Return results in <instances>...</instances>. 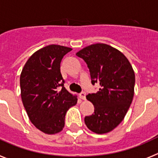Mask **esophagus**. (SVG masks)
<instances>
[{"label": "esophagus", "mask_w": 158, "mask_h": 158, "mask_svg": "<svg viewBox=\"0 0 158 158\" xmlns=\"http://www.w3.org/2000/svg\"><path fill=\"white\" fill-rule=\"evenodd\" d=\"M85 95H86V93H85V91H82V92H81L80 93V98H81V99L85 100Z\"/></svg>", "instance_id": "1"}]
</instances>
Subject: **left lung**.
Listing matches in <instances>:
<instances>
[{
  "instance_id": "1",
  "label": "left lung",
  "mask_w": 158,
  "mask_h": 158,
  "mask_svg": "<svg viewBox=\"0 0 158 158\" xmlns=\"http://www.w3.org/2000/svg\"><path fill=\"white\" fill-rule=\"evenodd\" d=\"M77 56L87 64L92 85H100L97 93L86 96L94 106V112L85 117V123L95 133H107L123 121L132 102V67L123 53L107 44H92Z\"/></svg>"
}]
</instances>
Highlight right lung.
Masks as SVG:
<instances>
[{
	"label": "right lung",
	"mask_w": 158,
	"mask_h": 158,
	"mask_svg": "<svg viewBox=\"0 0 158 158\" xmlns=\"http://www.w3.org/2000/svg\"><path fill=\"white\" fill-rule=\"evenodd\" d=\"M71 50L67 47L48 45L30 57L21 73L23 106L31 123L44 133L62 131L66 112L77 102L64 88L60 73L61 60Z\"/></svg>",
	"instance_id": "right-lung-1"
}]
</instances>
